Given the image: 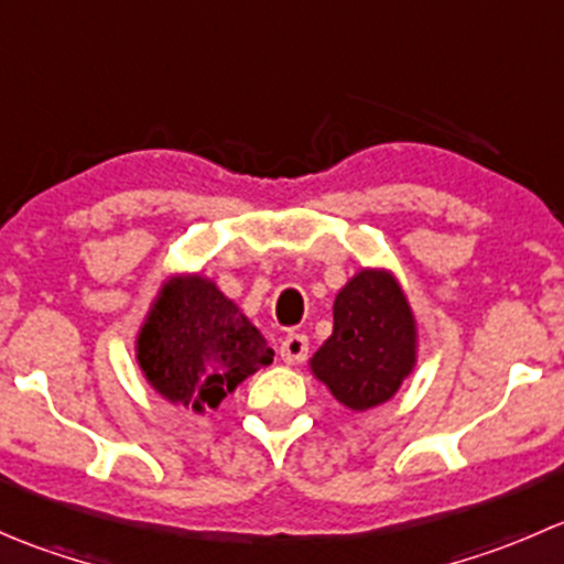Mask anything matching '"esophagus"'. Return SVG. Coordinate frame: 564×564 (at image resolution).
Returning a JSON list of instances; mask_svg holds the SVG:
<instances>
[{"instance_id": "obj_1", "label": "esophagus", "mask_w": 564, "mask_h": 564, "mask_svg": "<svg viewBox=\"0 0 564 564\" xmlns=\"http://www.w3.org/2000/svg\"><path fill=\"white\" fill-rule=\"evenodd\" d=\"M305 355H308V338H305L303 333H289L286 338L281 340V360L289 362V366L303 362Z\"/></svg>"}]
</instances>
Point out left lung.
I'll return each instance as SVG.
<instances>
[{
	"label": "left lung",
	"instance_id": "1",
	"mask_svg": "<svg viewBox=\"0 0 564 564\" xmlns=\"http://www.w3.org/2000/svg\"><path fill=\"white\" fill-rule=\"evenodd\" d=\"M417 366V322L390 270L357 272L335 294L333 335L311 357L318 382L351 412L382 406Z\"/></svg>",
	"mask_w": 564,
	"mask_h": 564
}]
</instances>
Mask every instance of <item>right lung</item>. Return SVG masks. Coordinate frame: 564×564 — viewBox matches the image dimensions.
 Listing matches in <instances>:
<instances>
[{
    "mask_svg": "<svg viewBox=\"0 0 564 564\" xmlns=\"http://www.w3.org/2000/svg\"><path fill=\"white\" fill-rule=\"evenodd\" d=\"M275 351L248 316L198 272L169 278L135 338V360L150 388L176 406L218 409Z\"/></svg>",
    "mask_w": 564,
    "mask_h": 564,
    "instance_id": "1",
    "label": "right lung"
}]
</instances>
